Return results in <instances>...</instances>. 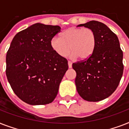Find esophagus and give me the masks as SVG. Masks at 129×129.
I'll list each match as a JSON object with an SVG mask.
<instances>
[{"mask_svg": "<svg viewBox=\"0 0 129 129\" xmlns=\"http://www.w3.org/2000/svg\"><path fill=\"white\" fill-rule=\"evenodd\" d=\"M68 67L69 68H71L72 67V62L71 61H68Z\"/></svg>", "mask_w": 129, "mask_h": 129, "instance_id": "34e87169", "label": "esophagus"}]
</instances>
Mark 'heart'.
Listing matches in <instances>:
<instances>
[{
    "mask_svg": "<svg viewBox=\"0 0 129 129\" xmlns=\"http://www.w3.org/2000/svg\"><path fill=\"white\" fill-rule=\"evenodd\" d=\"M96 44V33L90 28L71 27L65 30L60 37L51 41L53 50L61 57H66L71 51L72 57L86 59L92 55Z\"/></svg>",
    "mask_w": 129,
    "mask_h": 129,
    "instance_id": "1",
    "label": "heart"
}]
</instances>
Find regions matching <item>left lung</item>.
I'll list each match as a JSON object with an SVG mask.
<instances>
[{
	"instance_id": "left-lung-1",
	"label": "left lung",
	"mask_w": 129,
	"mask_h": 129,
	"mask_svg": "<svg viewBox=\"0 0 129 129\" xmlns=\"http://www.w3.org/2000/svg\"><path fill=\"white\" fill-rule=\"evenodd\" d=\"M81 26L95 32L96 44L90 57L72 64L76 72L75 83L84 100L98 102L108 98L118 87L124 70L123 53L118 37L104 23L91 21Z\"/></svg>"
}]
</instances>
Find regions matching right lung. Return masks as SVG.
Segmentation results:
<instances>
[{
	"label": "right lung",
	"instance_id": "right-lung-1",
	"mask_svg": "<svg viewBox=\"0 0 129 129\" xmlns=\"http://www.w3.org/2000/svg\"><path fill=\"white\" fill-rule=\"evenodd\" d=\"M59 26L36 23L16 34L7 51L6 74L11 88L23 102L43 105L53 101L68 70L51 41Z\"/></svg>",
	"mask_w": 129,
	"mask_h": 129
}]
</instances>
